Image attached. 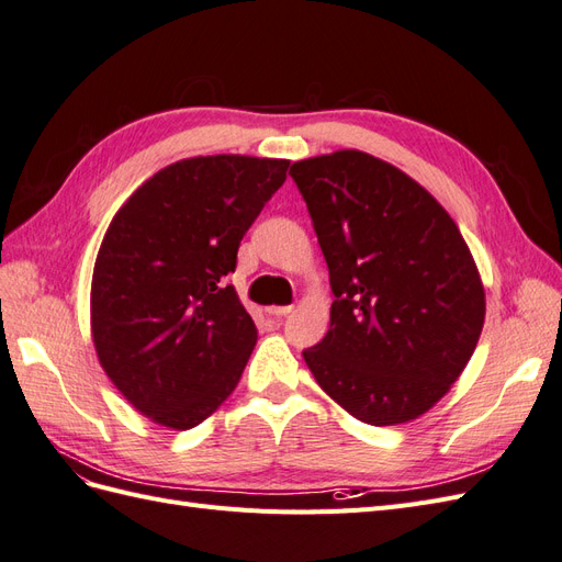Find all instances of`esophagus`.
<instances>
[{
  "instance_id": "34e87169",
  "label": "esophagus",
  "mask_w": 562,
  "mask_h": 562,
  "mask_svg": "<svg viewBox=\"0 0 562 562\" xmlns=\"http://www.w3.org/2000/svg\"><path fill=\"white\" fill-rule=\"evenodd\" d=\"M293 312V304H285V307H267L269 316H288Z\"/></svg>"
}]
</instances>
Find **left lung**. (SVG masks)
Masks as SVG:
<instances>
[{
	"instance_id": "1",
	"label": "left lung",
	"mask_w": 562,
	"mask_h": 562,
	"mask_svg": "<svg viewBox=\"0 0 562 562\" xmlns=\"http://www.w3.org/2000/svg\"><path fill=\"white\" fill-rule=\"evenodd\" d=\"M291 176L335 295L330 330L304 361L351 417L417 419L462 375L483 330L485 291L464 236L419 182L366 151L302 159Z\"/></svg>"
}]
</instances>
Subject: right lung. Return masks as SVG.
<instances>
[{
  "label": "right lung",
  "instance_id": "right-lung-1",
  "mask_svg": "<svg viewBox=\"0 0 562 562\" xmlns=\"http://www.w3.org/2000/svg\"><path fill=\"white\" fill-rule=\"evenodd\" d=\"M288 159L192 157L161 168L116 211L91 281V335L112 384L161 427L211 417L258 339L223 279Z\"/></svg>",
  "mask_w": 562,
  "mask_h": 562
}]
</instances>
